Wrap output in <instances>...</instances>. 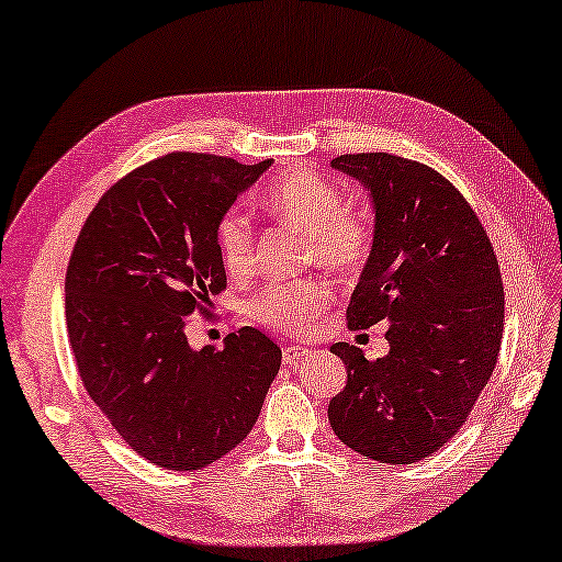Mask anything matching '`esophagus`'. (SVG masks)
<instances>
[{
    "instance_id": "34e87169",
    "label": "esophagus",
    "mask_w": 562,
    "mask_h": 562,
    "mask_svg": "<svg viewBox=\"0 0 562 562\" xmlns=\"http://www.w3.org/2000/svg\"><path fill=\"white\" fill-rule=\"evenodd\" d=\"M307 352H310V348H303V346H289V348H283V364H285V367H293L295 362L303 360Z\"/></svg>"
}]
</instances>
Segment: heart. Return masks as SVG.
<instances>
[{"mask_svg": "<svg viewBox=\"0 0 562 562\" xmlns=\"http://www.w3.org/2000/svg\"><path fill=\"white\" fill-rule=\"evenodd\" d=\"M267 210L307 234L310 259L348 273L360 269L372 250V226L367 216L344 207L336 186L312 171H297L273 183L265 195ZM216 248L234 277H250L257 265L255 228L240 212H226L216 224ZM331 303V289L324 281L273 283L250 303L252 317L285 334L312 331Z\"/></svg>", "mask_w": 562, "mask_h": 562, "instance_id": "b5f03b06", "label": "heart"}]
</instances>
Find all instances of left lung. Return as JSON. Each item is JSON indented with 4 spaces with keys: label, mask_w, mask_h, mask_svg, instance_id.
Returning a JSON list of instances; mask_svg holds the SVG:
<instances>
[{
    "label": "left lung",
    "mask_w": 562,
    "mask_h": 562,
    "mask_svg": "<svg viewBox=\"0 0 562 562\" xmlns=\"http://www.w3.org/2000/svg\"><path fill=\"white\" fill-rule=\"evenodd\" d=\"M362 183L374 240L348 305V326L386 322V358L334 344L348 367L328 403L331 429L355 453L413 464L468 422L503 338V283L486 231L460 190L427 164L386 153L340 155Z\"/></svg>",
    "instance_id": "obj_1"
}]
</instances>
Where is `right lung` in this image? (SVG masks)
<instances>
[{"label": "right lung", "instance_id": "obj_1", "mask_svg": "<svg viewBox=\"0 0 562 562\" xmlns=\"http://www.w3.org/2000/svg\"><path fill=\"white\" fill-rule=\"evenodd\" d=\"M271 167L171 153L123 176L80 228L66 269V328L80 381L135 453L207 468L250 434L281 367L252 326L190 348L186 317L226 289L216 224Z\"/></svg>", "mask_w": 562, "mask_h": 562}]
</instances>
